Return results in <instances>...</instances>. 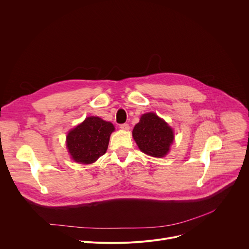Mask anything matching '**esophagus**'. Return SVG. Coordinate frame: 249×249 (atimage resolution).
<instances>
[{
  "label": "esophagus",
  "mask_w": 249,
  "mask_h": 249,
  "mask_svg": "<svg viewBox=\"0 0 249 249\" xmlns=\"http://www.w3.org/2000/svg\"><path fill=\"white\" fill-rule=\"evenodd\" d=\"M120 128L123 129V130H128L129 129V125H128V124H122L120 125Z\"/></svg>",
  "instance_id": "obj_1"
}]
</instances>
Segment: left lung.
<instances>
[{"label":"left lung","mask_w":249,"mask_h":249,"mask_svg":"<svg viewBox=\"0 0 249 249\" xmlns=\"http://www.w3.org/2000/svg\"><path fill=\"white\" fill-rule=\"evenodd\" d=\"M132 136L139 149L152 157L161 158L173 142V130L155 113L144 114L134 126Z\"/></svg>","instance_id":"obj_1"}]
</instances>
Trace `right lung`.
<instances>
[{"label":"right lung","mask_w":249,"mask_h":249,"mask_svg":"<svg viewBox=\"0 0 249 249\" xmlns=\"http://www.w3.org/2000/svg\"><path fill=\"white\" fill-rule=\"evenodd\" d=\"M114 125L98 117H89L67 135V147L72 159L81 163H92L108 148Z\"/></svg>","instance_id":"obj_1"}]
</instances>
